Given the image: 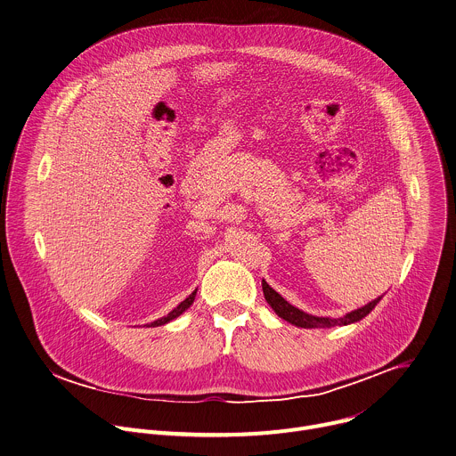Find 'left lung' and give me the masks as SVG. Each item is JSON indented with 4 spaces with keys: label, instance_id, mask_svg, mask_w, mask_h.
<instances>
[{
    "label": "left lung",
    "instance_id": "left-lung-1",
    "mask_svg": "<svg viewBox=\"0 0 456 456\" xmlns=\"http://www.w3.org/2000/svg\"><path fill=\"white\" fill-rule=\"evenodd\" d=\"M263 293H265V298L266 302L270 304V307L286 322H289L291 325H297V327H302V329H330V327H338V325H350V323H355L359 320H362L364 316H368L375 305L380 302L382 297H379L377 300L370 302L368 305L357 309V311H352L348 313L346 316L343 318H318V316H311L297 307H293L291 304H288L273 288H270L265 281H263Z\"/></svg>",
    "mask_w": 456,
    "mask_h": 456
}]
</instances>
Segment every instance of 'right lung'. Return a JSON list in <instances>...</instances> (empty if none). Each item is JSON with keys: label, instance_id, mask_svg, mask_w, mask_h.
<instances>
[{"label": "right lung", "instance_id": "obj_1", "mask_svg": "<svg viewBox=\"0 0 456 456\" xmlns=\"http://www.w3.org/2000/svg\"><path fill=\"white\" fill-rule=\"evenodd\" d=\"M195 293L197 291H193L186 300H183L174 311H170L167 316H163V318H159V320H156V322H152L149 327H159V325H165V323H168V322H172L174 318H177V316H181L191 304H193V300H195Z\"/></svg>", "mask_w": 456, "mask_h": 456}]
</instances>
